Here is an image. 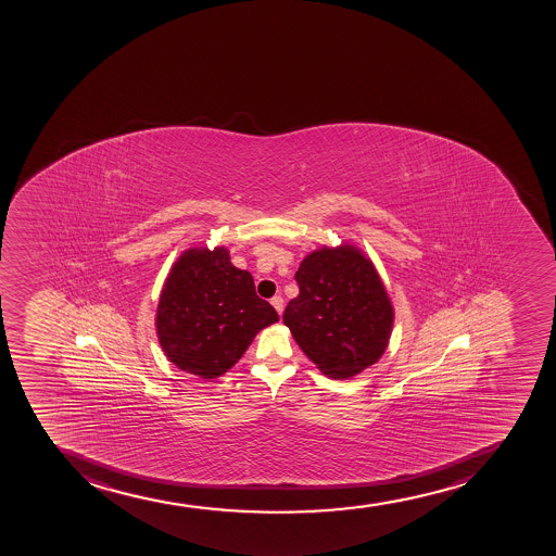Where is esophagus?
<instances>
[{
	"mask_svg": "<svg viewBox=\"0 0 556 556\" xmlns=\"http://www.w3.org/2000/svg\"><path fill=\"white\" fill-rule=\"evenodd\" d=\"M270 304L275 305V309L278 311V315L283 313V299L281 296H273Z\"/></svg>",
	"mask_w": 556,
	"mask_h": 556,
	"instance_id": "1",
	"label": "esophagus"
}]
</instances>
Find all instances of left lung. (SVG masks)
I'll return each instance as SVG.
<instances>
[{
  "instance_id": "left-lung-1",
  "label": "left lung",
  "mask_w": 556,
  "mask_h": 556,
  "mask_svg": "<svg viewBox=\"0 0 556 556\" xmlns=\"http://www.w3.org/2000/svg\"><path fill=\"white\" fill-rule=\"evenodd\" d=\"M300 294L283 324L321 374L348 379L379 361L392 333L393 309L369 260L355 247L320 249L300 264Z\"/></svg>"
}]
</instances>
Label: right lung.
Instances as JSON below:
<instances>
[{
  "label": "right lung",
  "instance_id": "add662e5",
  "mask_svg": "<svg viewBox=\"0 0 556 556\" xmlns=\"http://www.w3.org/2000/svg\"><path fill=\"white\" fill-rule=\"evenodd\" d=\"M278 321L249 270L225 249H190L177 260L157 307L159 342L177 368L216 379L232 368L257 331Z\"/></svg>",
  "mask_w": 556,
  "mask_h": 556
}]
</instances>
